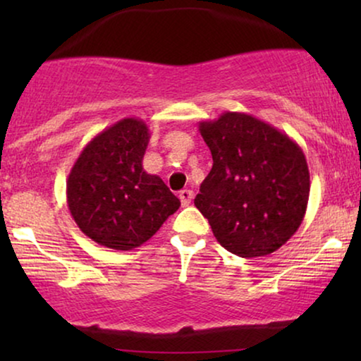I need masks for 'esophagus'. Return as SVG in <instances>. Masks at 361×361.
Returning a JSON list of instances; mask_svg holds the SVG:
<instances>
[{
	"label": "esophagus",
	"instance_id": "esophagus-1",
	"mask_svg": "<svg viewBox=\"0 0 361 361\" xmlns=\"http://www.w3.org/2000/svg\"><path fill=\"white\" fill-rule=\"evenodd\" d=\"M179 199H180V204L184 205V207L190 205L192 199H194V192H192V190H187V189H185V190H180Z\"/></svg>",
	"mask_w": 361,
	"mask_h": 361
}]
</instances>
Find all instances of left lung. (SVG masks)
Masks as SVG:
<instances>
[{
    "label": "left lung",
    "mask_w": 361,
    "mask_h": 361,
    "mask_svg": "<svg viewBox=\"0 0 361 361\" xmlns=\"http://www.w3.org/2000/svg\"><path fill=\"white\" fill-rule=\"evenodd\" d=\"M214 166L194 204L219 243L241 258L279 250L302 224L310 176L298 142L253 115L200 121Z\"/></svg>",
    "instance_id": "obj_1"
}]
</instances>
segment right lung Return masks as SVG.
Instances as JSON below:
<instances>
[{"label":"right lung","instance_id":"obj_1","mask_svg":"<svg viewBox=\"0 0 361 361\" xmlns=\"http://www.w3.org/2000/svg\"><path fill=\"white\" fill-rule=\"evenodd\" d=\"M149 130L123 118L83 147L67 179L72 219L95 243L118 251L137 248L180 207L159 176L142 169Z\"/></svg>","mask_w":361,"mask_h":361}]
</instances>
